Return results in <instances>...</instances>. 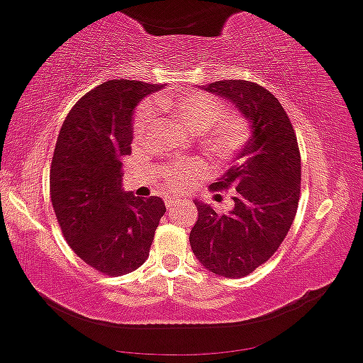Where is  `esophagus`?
<instances>
[{
    "instance_id": "1",
    "label": "esophagus",
    "mask_w": 363,
    "mask_h": 363,
    "mask_svg": "<svg viewBox=\"0 0 363 363\" xmlns=\"http://www.w3.org/2000/svg\"><path fill=\"white\" fill-rule=\"evenodd\" d=\"M178 204H182V202L177 201V199H171V197L166 199V208H167V211H173V209L177 208Z\"/></svg>"
}]
</instances>
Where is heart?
<instances>
[{
  "instance_id": "1",
  "label": "heart",
  "mask_w": 363,
  "mask_h": 363,
  "mask_svg": "<svg viewBox=\"0 0 363 363\" xmlns=\"http://www.w3.org/2000/svg\"><path fill=\"white\" fill-rule=\"evenodd\" d=\"M155 107L162 108L182 123L186 130L196 131L197 142L218 159H232L247 143L249 124L240 114L228 112L221 100L208 93H183V95H159ZM154 105L145 102L135 112L133 133L142 138L149 133L154 119ZM204 169L202 161H189L174 164L164 171V180L169 186H182L186 180H194Z\"/></svg>"
}]
</instances>
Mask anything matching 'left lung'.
I'll list each match as a JSON object with an SVG mask.
<instances>
[{"label":"left lung","instance_id":"1","mask_svg":"<svg viewBox=\"0 0 363 363\" xmlns=\"http://www.w3.org/2000/svg\"><path fill=\"white\" fill-rule=\"evenodd\" d=\"M206 89L235 105L252 133L239 152L240 162L211 185L233 186L235 206L220 214L196 201L199 218L190 245L206 270L239 279L267 263L286 239L301 194V155L287 112L267 88L223 79Z\"/></svg>","mask_w":363,"mask_h":363}]
</instances>
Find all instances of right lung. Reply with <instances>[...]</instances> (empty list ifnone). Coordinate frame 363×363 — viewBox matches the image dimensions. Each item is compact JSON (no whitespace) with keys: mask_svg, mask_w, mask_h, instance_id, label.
Here are the masks:
<instances>
[{"mask_svg":"<svg viewBox=\"0 0 363 363\" xmlns=\"http://www.w3.org/2000/svg\"><path fill=\"white\" fill-rule=\"evenodd\" d=\"M161 84L105 81L81 96L58 133L50 169V197L71 249L100 274L119 277L149 258L161 197L121 189L123 157L131 154V116Z\"/></svg>","mask_w":363,"mask_h":363,"instance_id":"obj_1","label":"right lung"}]
</instances>
